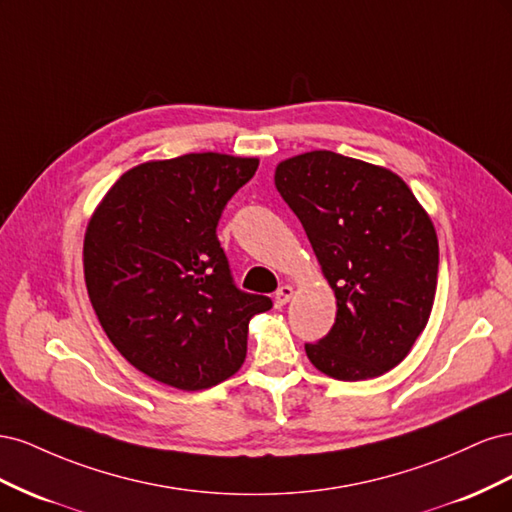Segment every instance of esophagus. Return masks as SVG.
Returning <instances> with one entry per match:
<instances>
[{
	"label": "esophagus",
	"mask_w": 512,
	"mask_h": 512,
	"mask_svg": "<svg viewBox=\"0 0 512 512\" xmlns=\"http://www.w3.org/2000/svg\"><path fill=\"white\" fill-rule=\"evenodd\" d=\"M292 294H294L292 286L282 284L280 288H277V292H275V307H284L292 299Z\"/></svg>",
	"instance_id": "34e87169"
}]
</instances>
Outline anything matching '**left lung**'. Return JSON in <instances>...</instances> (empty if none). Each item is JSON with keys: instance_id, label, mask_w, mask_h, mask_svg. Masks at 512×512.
Listing matches in <instances>:
<instances>
[{"instance_id": "1", "label": "left lung", "mask_w": 512, "mask_h": 512, "mask_svg": "<svg viewBox=\"0 0 512 512\" xmlns=\"http://www.w3.org/2000/svg\"><path fill=\"white\" fill-rule=\"evenodd\" d=\"M275 188L305 228L337 314L305 352L337 380L382 376L406 359L429 320L438 237L404 179L333 151L282 162Z\"/></svg>"}]
</instances>
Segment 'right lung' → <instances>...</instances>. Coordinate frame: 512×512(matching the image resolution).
I'll list each match as a JSON object with an SVG mask.
<instances>
[{"label":"right lung","mask_w":512,"mask_h":512,"mask_svg":"<svg viewBox=\"0 0 512 512\" xmlns=\"http://www.w3.org/2000/svg\"><path fill=\"white\" fill-rule=\"evenodd\" d=\"M256 168V158L224 153L134 166L89 220L91 305L113 346L153 380L200 391L230 378L250 318L273 307L237 288L218 239L226 203Z\"/></svg>","instance_id":"right-lung-1"}]
</instances>
